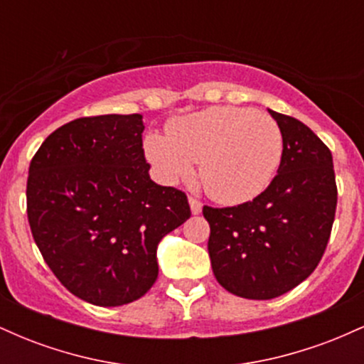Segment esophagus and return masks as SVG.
Wrapping results in <instances>:
<instances>
[{
  "label": "esophagus",
  "instance_id": "1",
  "mask_svg": "<svg viewBox=\"0 0 364 364\" xmlns=\"http://www.w3.org/2000/svg\"><path fill=\"white\" fill-rule=\"evenodd\" d=\"M188 202H190V207H191V214L198 215L200 212H202V202H200L198 198H195V196H190V198H188Z\"/></svg>",
  "mask_w": 364,
  "mask_h": 364
}]
</instances>
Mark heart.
Instances as JSON below:
<instances>
[{"mask_svg": "<svg viewBox=\"0 0 364 364\" xmlns=\"http://www.w3.org/2000/svg\"><path fill=\"white\" fill-rule=\"evenodd\" d=\"M145 150L168 179L188 178L200 162L207 193L223 203L248 202L270 185L282 161L279 124L248 107L217 106L179 118Z\"/></svg>", "mask_w": 364, "mask_h": 364, "instance_id": "1", "label": "heart"}]
</instances>
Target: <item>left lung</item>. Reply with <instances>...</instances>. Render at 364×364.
<instances>
[{"mask_svg":"<svg viewBox=\"0 0 364 364\" xmlns=\"http://www.w3.org/2000/svg\"><path fill=\"white\" fill-rule=\"evenodd\" d=\"M282 132L277 174L252 202L203 207L217 282L246 299H272L316 269L337 207L332 152L306 124L270 111Z\"/></svg>","mask_w":364,"mask_h":364,"instance_id":"left-lung-1","label":"left lung"}]
</instances>
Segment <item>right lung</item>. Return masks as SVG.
I'll list each match as a JSON object with an SVG mask.
<instances>
[{
    "instance_id": "right-lung-1",
    "label": "right lung",
    "mask_w": 364,
    "mask_h": 364,
    "mask_svg": "<svg viewBox=\"0 0 364 364\" xmlns=\"http://www.w3.org/2000/svg\"><path fill=\"white\" fill-rule=\"evenodd\" d=\"M141 114L78 118L32 157L27 217L41 255L72 294L97 306L141 298L157 245L191 215L185 191L149 176Z\"/></svg>"
}]
</instances>
